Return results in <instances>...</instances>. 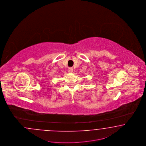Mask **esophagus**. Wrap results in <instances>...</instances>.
I'll return each instance as SVG.
<instances>
[{
	"label": "esophagus",
	"instance_id": "esophagus-1",
	"mask_svg": "<svg viewBox=\"0 0 146 146\" xmlns=\"http://www.w3.org/2000/svg\"><path fill=\"white\" fill-rule=\"evenodd\" d=\"M72 71H73V68H69L68 69V72H69V73L72 72Z\"/></svg>",
	"mask_w": 146,
	"mask_h": 146
}]
</instances>
